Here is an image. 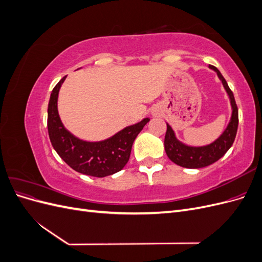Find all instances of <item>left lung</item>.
I'll list each match as a JSON object with an SVG mask.
<instances>
[{
	"mask_svg": "<svg viewBox=\"0 0 262 262\" xmlns=\"http://www.w3.org/2000/svg\"><path fill=\"white\" fill-rule=\"evenodd\" d=\"M209 68L215 71L228 95L232 106L231 120H229L226 129L215 141L203 146H191L182 143L181 141L176 138L175 131L167 123V131H166L164 141L165 152L171 162L185 168L207 167V166L219 161L233 145L237 133V128H238V109H237L233 92L229 90L227 82L225 81L223 75L221 74L220 71L213 66H210Z\"/></svg>",
	"mask_w": 262,
	"mask_h": 262,
	"instance_id": "left-lung-1",
	"label": "left lung"
}]
</instances>
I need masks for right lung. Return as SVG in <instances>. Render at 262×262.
Listing matches in <instances>:
<instances>
[{"label": "right lung", "instance_id": "add662e5", "mask_svg": "<svg viewBox=\"0 0 262 262\" xmlns=\"http://www.w3.org/2000/svg\"><path fill=\"white\" fill-rule=\"evenodd\" d=\"M66 77L54 86L48 105V132L55 152L71 168L84 175L101 178L120 171L129 161L134 140L149 119L125 126L104 141L78 139L64 128L58 113L59 91Z\"/></svg>", "mask_w": 262, "mask_h": 262}]
</instances>
